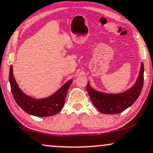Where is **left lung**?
<instances>
[{"mask_svg":"<svg viewBox=\"0 0 153 153\" xmlns=\"http://www.w3.org/2000/svg\"><path fill=\"white\" fill-rule=\"evenodd\" d=\"M143 63L140 64V68L135 84L128 90L120 94H107L94 89L89 82L87 91L93 104L101 113L104 114H117L123 112L131 106L136 101L141 92L143 85Z\"/></svg>","mask_w":153,"mask_h":153,"instance_id":"obj_1","label":"left lung"}]
</instances>
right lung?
Masks as SVG:
<instances>
[{
    "instance_id": "right-lung-1",
    "label": "right lung",
    "mask_w": 153,
    "mask_h": 153,
    "mask_svg": "<svg viewBox=\"0 0 153 153\" xmlns=\"http://www.w3.org/2000/svg\"><path fill=\"white\" fill-rule=\"evenodd\" d=\"M9 80L13 97L19 106L30 115L38 117H48L62 111L65 99L73 80H70L50 97L36 99L26 95L19 87L13 75V66H10Z\"/></svg>"
}]
</instances>
